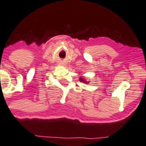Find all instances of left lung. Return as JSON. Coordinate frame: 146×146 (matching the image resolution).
<instances>
[{
    "label": "left lung",
    "instance_id": "left-lung-1",
    "mask_svg": "<svg viewBox=\"0 0 146 146\" xmlns=\"http://www.w3.org/2000/svg\"><path fill=\"white\" fill-rule=\"evenodd\" d=\"M79 81H81V82L84 83V84H88V81H87L85 79H84V78L82 77V76H81V77H79Z\"/></svg>",
    "mask_w": 146,
    "mask_h": 146
}]
</instances>
